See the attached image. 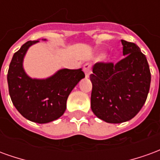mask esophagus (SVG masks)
Instances as JSON below:
<instances>
[{
    "mask_svg": "<svg viewBox=\"0 0 160 160\" xmlns=\"http://www.w3.org/2000/svg\"><path fill=\"white\" fill-rule=\"evenodd\" d=\"M83 70L84 72H85V74H86V77L88 78V77L90 76V73H91V65L89 63H86L83 67Z\"/></svg>",
    "mask_w": 160,
    "mask_h": 160,
    "instance_id": "34e87169",
    "label": "esophagus"
}]
</instances>
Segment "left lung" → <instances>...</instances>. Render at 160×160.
Masks as SVG:
<instances>
[{
	"mask_svg": "<svg viewBox=\"0 0 160 160\" xmlns=\"http://www.w3.org/2000/svg\"><path fill=\"white\" fill-rule=\"evenodd\" d=\"M125 56L117 64L97 62L92 67L91 108L109 123L134 118L147 100L151 83L148 60L134 42L122 40Z\"/></svg>",
	"mask_w": 160,
	"mask_h": 160,
	"instance_id": "8db88e82",
	"label": "left lung"
}]
</instances>
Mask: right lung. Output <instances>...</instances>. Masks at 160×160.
Instances as JSON below:
<instances>
[{
  "mask_svg": "<svg viewBox=\"0 0 160 160\" xmlns=\"http://www.w3.org/2000/svg\"><path fill=\"white\" fill-rule=\"evenodd\" d=\"M38 42L28 41L14 53L8 72V84L9 95L17 111L27 120L47 123L62 116L68 95L85 78V73L82 68H62L46 79L28 76L23 68L24 57L30 47Z\"/></svg>",
  "mask_w": 160,
  "mask_h": 160,
  "instance_id": "add662e5",
  "label": "right lung"
}]
</instances>
